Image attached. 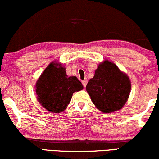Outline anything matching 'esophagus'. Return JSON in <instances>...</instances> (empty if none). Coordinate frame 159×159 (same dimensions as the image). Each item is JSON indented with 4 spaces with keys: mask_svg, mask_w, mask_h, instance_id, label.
<instances>
[{
    "mask_svg": "<svg viewBox=\"0 0 159 159\" xmlns=\"http://www.w3.org/2000/svg\"><path fill=\"white\" fill-rule=\"evenodd\" d=\"M82 84H83L84 87H85L86 85H87V79H84V81H82Z\"/></svg>",
    "mask_w": 159,
    "mask_h": 159,
    "instance_id": "esophagus-1",
    "label": "esophagus"
}]
</instances>
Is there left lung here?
Listing matches in <instances>:
<instances>
[{"label": "left lung", "mask_w": 159, "mask_h": 159, "mask_svg": "<svg viewBox=\"0 0 159 159\" xmlns=\"http://www.w3.org/2000/svg\"><path fill=\"white\" fill-rule=\"evenodd\" d=\"M86 90L98 110L111 113L120 110L126 102L131 82L114 63L105 61L98 65L94 77L86 86Z\"/></svg>", "instance_id": "8db88e82"}]
</instances>
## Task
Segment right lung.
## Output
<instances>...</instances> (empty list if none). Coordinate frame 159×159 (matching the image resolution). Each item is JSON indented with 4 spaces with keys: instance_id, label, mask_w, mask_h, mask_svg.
<instances>
[{
    "instance_id": "add662e5",
    "label": "right lung",
    "mask_w": 159,
    "mask_h": 159,
    "mask_svg": "<svg viewBox=\"0 0 159 159\" xmlns=\"http://www.w3.org/2000/svg\"><path fill=\"white\" fill-rule=\"evenodd\" d=\"M36 95L39 103L52 113H61L66 108L72 94L83 89L75 76L68 77L66 69L52 63L36 82Z\"/></svg>"
}]
</instances>
